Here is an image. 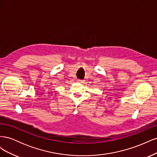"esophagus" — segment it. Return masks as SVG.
<instances>
[{
    "mask_svg": "<svg viewBox=\"0 0 157 157\" xmlns=\"http://www.w3.org/2000/svg\"><path fill=\"white\" fill-rule=\"evenodd\" d=\"M77 82H79V83H82V82H83V80L78 79V80H77Z\"/></svg>",
    "mask_w": 157,
    "mask_h": 157,
    "instance_id": "34e87169",
    "label": "esophagus"
}]
</instances>
